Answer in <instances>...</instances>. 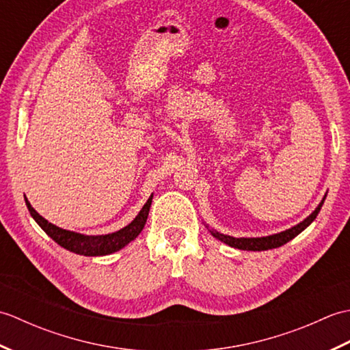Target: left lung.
Segmentation results:
<instances>
[{"mask_svg": "<svg viewBox=\"0 0 350 350\" xmlns=\"http://www.w3.org/2000/svg\"><path fill=\"white\" fill-rule=\"evenodd\" d=\"M323 202H325V198L322 200V203L316 207V211L311 213L307 219H304L302 222H299L298 226L288 228V230H286V232L278 233V234H272V236H266V237H232V236L219 234L218 232H212V234L217 237V239L230 245V247H234L239 250L265 251V250L278 248V247H281V245H284L288 241H292L293 237H296L301 232H304V230H306L311 224V222L316 219L317 213L321 212V207H322Z\"/></svg>", "mask_w": 350, "mask_h": 350, "instance_id": "obj_1", "label": "left lung"}]
</instances>
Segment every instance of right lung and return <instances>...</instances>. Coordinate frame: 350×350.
I'll use <instances>...</instances> for the list:
<instances>
[{
	"instance_id": "obj_1",
	"label": "right lung",
	"mask_w": 350,
	"mask_h": 350,
	"mask_svg": "<svg viewBox=\"0 0 350 350\" xmlns=\"http://www.w3.org/2000/svg\"><path fill=\"white\" fill-rule=\"evenodd\" d=\"M152 197L153 196H150V198L147 200V203L143 206V209L139 211L137 218L133 219L129 226L118 230L116 233L103 234V236H85L75 232H69V230H63L60 227L51 224V222H48L43 217H40V215L33 209L27 198H25V203L34 221L43 228V232L49 237H52V239L60 245V247L75 252V254L92 257V256L111 254V252L118 251L120 248H123L124 245H128L131 241L135 239V237L141 233V230L144 228V224L148 217V211H150Z\"/></svg>"
}]
</instances>
